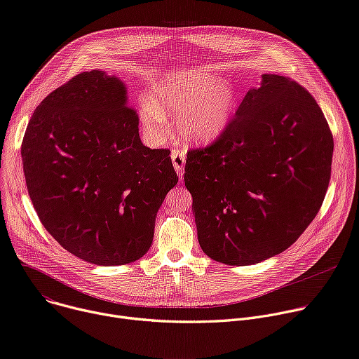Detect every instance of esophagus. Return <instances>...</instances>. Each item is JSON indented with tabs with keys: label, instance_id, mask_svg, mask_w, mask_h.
<instances>
[{
	"label": "esophagus",
	"instance_id": "34e87169",
	"mask_svg": "<svg viewBox=\"0 0 359 359\" xmlns=\"http://www.w3.org/2000/svg\"><path fill=\"white\" fill-rule=\"evenodd\" d=\"M172 161L175 170L177 172L179 177L183 179V173H184V161H186V154L182 150H173L172 151Z\"/></svg>",
	"mask_w": 359,
	"mask_h": 359
}]
</instances>
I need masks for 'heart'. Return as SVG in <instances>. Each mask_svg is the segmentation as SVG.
<instances>
[{"label": "heart", "instance_id": "1", "mask_svg": "<svg viewBox=\"0 0 359 359\" xmlns=\"http://www.w3.org/2000/svg\"><path fill=\"white\" fill-rule=\"evenodd\" d=\"M235 109V95L224 80L209 72H177L157 81L142 102L140 120L157 140L166 128V113L177 114L180 135L208 143L223 133Z\"/></svg>", "mask_w": 359, "mask_h": 359}]
</instances>
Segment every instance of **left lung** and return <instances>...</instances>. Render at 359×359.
Segmentation results:
<instances>
[{
	"label": "left lung",
	"instance_id": "8db88e82",
	"mask_svg": "<svg viewBox=\"0 0 359 359\" xmlns=\"http://www.w3.org/2000/svg\"><path fill=\"white\" fill-rule=\"evenodd\" d=\"M332 153L313 97L287 77L264 74L219 139L187 153L184 184L202 250L233 266L286 250L323 202Z\"/></svg>",
	"mask_w": 359,
	"mask_h": 359
}]
</instances>
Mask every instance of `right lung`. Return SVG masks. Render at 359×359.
I'll return each mask as SVG.
<instances>
[{"instance_id": "1", "label": "right lung", "mask_w": 359, "mask_h": 359, "mask_svg": "<svg viewBox=\"0 0 359 359\" xmlns=\"http://www.w3.org/2000/svg\"><path fill=\"white\" fill-rule=\"evenodd\" d=\"M169 154L143 146L124 83L100 70L50 93L21 146L43 226L64 249L100 266L127 265L150 249L157 210L179 180Z\"/></svg>"}]
</instances>
